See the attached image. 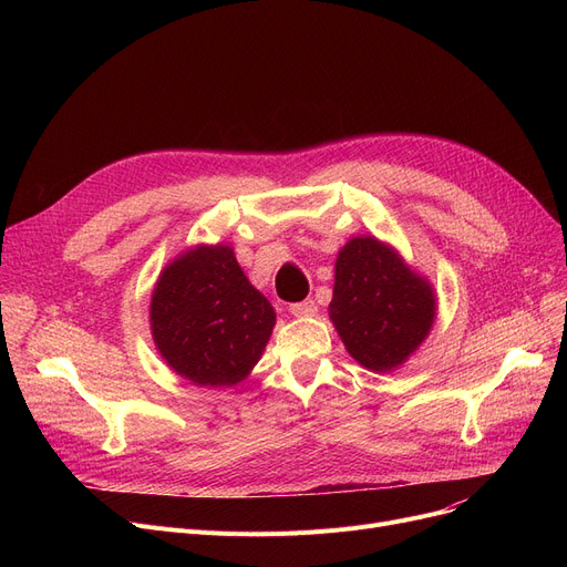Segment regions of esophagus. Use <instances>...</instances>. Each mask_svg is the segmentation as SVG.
Listing matches in <instances>:
<instances>
[{"label":"esophagus","instance_id":"34e87169","mask_svg":"<svg viewBox=\"0 0 567 567\" xmlns=\"http://www.w3.org/2000/svg\"><path fill=\"white\" fill-rule=\"evenodd\" d=\"M289 312L293 315V317H315L317 315V303L312 301V299H308V301H301V303H293V306H289Z\"/></svg>","mask_w":567,"mask_h":567}]
</instances>
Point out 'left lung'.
<instances>
[{
	"instance_id": "8db88e82",
	"label": "left lung",
	"mask_w": 567,
	"mask_h": 567,
	"mask_svg": "<svg viewBox=\"0 0 567 567\" xmlns=\"http://www.w3.org/2000/svg\"><path fill=\"white\" fill-rule=\"evenodd\" d=\"M329 317L355 363L393 372L427 340L436 293L391 244L372 234L351 236L336 259Z\"/></svg>"
}]
</instances>
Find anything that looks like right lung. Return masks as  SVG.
Here are the masks:
<instances>
[{
	"label": "right lung",
	"instance_id": "right-lung-1",
	"mask_svg": "<svg viewBox=\"0 0 567 567\" xmlns=\"http://www.w3.org/2000/svg\"><path fill=\"white\" fill-rule=\"evenodd\" d=\"M148 323L172 372L223 389L241 383L259 363L276 310L246 278L231 246L199 244L161 271Z\"/></svg>",
	"mask_w": 567,
	"mask_h": 567
}]
</instances>
